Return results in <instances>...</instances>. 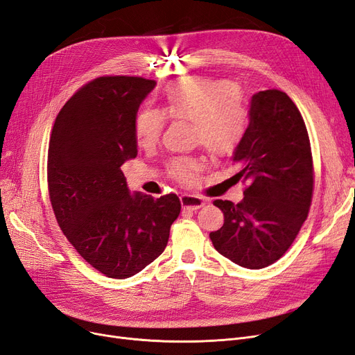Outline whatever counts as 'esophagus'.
I'll return each instance as SVG.
<instances>
[{"mask_svg":"<svg viewBox=\"0 0 355 355\" xmlns=\"http://www.w3.org/2000/svg\"><path fill=\"white\" fill-rule=\"evenodd\" d=\"M181 205L187 211H198V209L203 207L206 205V200L199 198V196H191V194H181Z\"/></svg>","mask_w":355,"mask_h":355,"instance_id":"34e87169","label":"esophagus"}]
</instances>
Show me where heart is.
I'll return each mask as SVG.
<instances>
[{
    "label": "heart",
    "mask_w": 355,
    "mask_h": 355,
    "mask_svg": "<svg viewBox=\"0 0 355 355\" xmlns=\"http://www.w3.org/2000/svg\"><path fill=\"white\" fill-rule=\"evenodd\" d=\"M162 112L141 111L135 123L139 144L152 146L165 125L164 114L171 120L191 123L193 143L214 156H228L237 149L248 128V111L240 87L220 78L189 76L165 86L161 95ZM200 162L194 157H175L169 164V174L190 184L198 177Z\"/></svg>",
    "instance_id": "1"
}]
</instances>
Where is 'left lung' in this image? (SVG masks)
Segmentation results:
<instances>
[{"label": "left lung", "mask_w": 355, "mask_h": 355, "mask_svg": "<svg viewBox=\"0 0 355 355\" xmlns=\"http://www.w3.org/2000/svg\"><path fill=\"white\" fill-rule=\"evenodd\" d=\"M248 115L245 137L232 155L237 177L247 182L244 199L214 202L224 225L209 237L234 263L261 269L284 256L307 219L313 157L303 116L285 92H257Z\"/></svg>", "instance_id": "left-lung-1"}]
</instances>
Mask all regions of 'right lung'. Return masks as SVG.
<instances>
[{
    "instance_id": "obj_1",
    "label": "right lung",
    "mask_w": 355,
    "mask_h": 355,
    "mask_svg": "<svg viewBox=\"0 0 355 355\" xmlns=\"http://www.w3.org/2000/svg\"><path fill=\"white\" fill-rule=\"evenodd\" d=\"M156 82L103 76L58 112L48 149V189L58 225L90 266L125 279L165 250L177 194H131L121 165L137 156L135 123Z\"/></svg>"
}]
</instances>
